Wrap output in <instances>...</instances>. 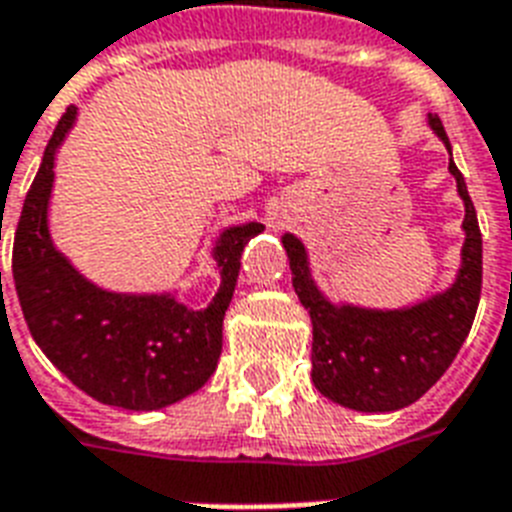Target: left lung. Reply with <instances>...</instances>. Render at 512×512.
Here are the masks:
<instances>
[{"instance_id": "1", "label": "left lung", "mask_w": 512, "mask_h": 512, "mask_svg": "<svg viewBox=\"0 0 512 512\" xmlns=\"http://www.w3.org/2000/svg\"><path fill=\"white\" fill-rule=\"evenodd\" d=\"M431 128L447 144L442 120ZM450 173L465 202L463 268L444 294L407 310L334 307L310 278L305 247L284 236L292 284L313 321V384L328 400L360 413H392L421 400L450 368L471 331L481 297V231L463 173L450 157Z\"/></svg>"}]
</instances>
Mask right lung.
<instances>
[{
  "instance_id": "add662e5",
  "label": "right lung",
  "mask_w": 512,
  "mask_h": 512,
  "mask_svg": "<svg viewBox=\"0 0 512 512\" xmlns=\"http://www.w3.org/2000/svg\"><path fill=\"white\" fill-rule=\"evenodd\" d=\"M73 120L76 107H68L23 202L12 244V278L20 307L41 352L78 389L105 405L160 410L194 394L213 376L244 244L263 226L247 223L220 236L215 247L220 289L205 310H189L168 294L102 292L70 268L47 231L54 152Z\"/></svg>"
}]
</instances>
